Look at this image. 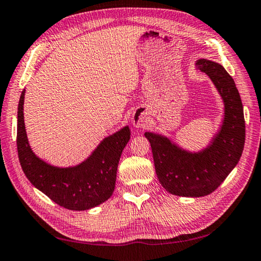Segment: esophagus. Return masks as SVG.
<instances>
[{
  "label": "esophagus",
  "instance_id": "1",
  "mask_svg": "<svg viewBox=\"0 0 261 261\" xmlns=\"http://www.w3.org/2000/svg\"><path fill=\"white\" fill-rule=\"evenodd\" d=\"M132 123H134V126H136V127L142 126L144 123V114L139 113V111L134 114V117H132Z\"/></svg>",
  "mask_w": 261,
  "mask_h": 261
}]
</instances>
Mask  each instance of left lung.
<instances>
[{
    "mask_svg": "<svg viewBox=\"0 0 261 261\" xmlns=\"http://www.w3.org/2000/svg\"><path fill=\"white\" fill-rule=\"evenodd\" d=\"M196 67L212 79L225 105L224 123L212 145L200 153H189L167 138L145 134L161 186L177 196L198 197L213 193L238 164L245 144L243 103L233 79L214 61L200 59Z\"/></svg>",
    "mask_w": 261,
    "mask_h": 261,
    "instance_id": "obj_1",
    "label": "left lung"
}]
</instances>
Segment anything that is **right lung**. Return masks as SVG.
Returning a JSON list of instances; mask_svg holds the SVG:
<instances>
[{"label": "right lung", "instance_id": "1", "mask_svg": "<svg viewBox=\"0 0 261 261\" xmlns=\"http://www.w3.org/2000/svg\"><path fill=\"white\" fill-rule=\"evenodd\" d=\"M23 90L17 111V151L20 166L29 181L53 202L69 210L94 208L113 195L118 161L130 139L127 126L106 138L92 155L75 167L58 168L34 154L24 126Z\"/></svg>", "mask_w": 261, "mask_h": 261}]
</instances>
